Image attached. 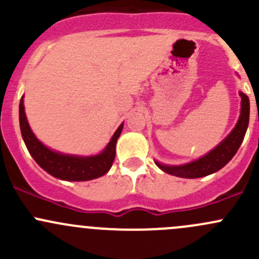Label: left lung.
I'll return each instance as SVG.
<instances>
[{
	"label": "left lung",
	"mask_w": 259,
	"mask_h": 259,
	"mask_svg": "<svg viewBox=\"0 0 259 259\" xmlns=\"http://www.w3.org/2000/svg\"><path fill=\"white\" fill-rule=\"evenodd\" d=\"M241 96V114H239L238 121L233 127L228 137L222 140L209 153L200 156L199 159L190 161V163L179 164V165H168L161 164L155 160V164L165 173L170 176L179 177V178L195 179L207 177L209 174L215 173L219 169L223 168L231 159L236 155L244 139L245 132H247L248 122H249V99L245 94L239 91Z\"/></svg>",
	"instance_id": "1"
}]
</instances>
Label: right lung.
Masks as SVG:
<instances>
[{
	"label": "right lung",
	"mask_w": 259,
	"mask_h": 259,
	"mask_svg": "<svg viewBox=\"0 0 259 259\" xmlns=\"http://www.w3.org/2000/svg\"><path fill=\"white\" fill-rule=\"evenodd\" d=\"M18 113H20L21 134H22L26 148L30 151L31 156L35 159L36 163L44 170L48 171L50 176L57 179L67 180V182H86V180L96 179L99 177L105 176L110 170L115 159V153H116L115 151L116 142L121 134L124 122L120 124V126L111 137L110 142L101 153L95 154V155L82 156L52 150L36 138V135L31 130L27 117H26L23 96L21 98Z\"/></svg>",
	"instance_id": "obj_1"
}]
</instances>
